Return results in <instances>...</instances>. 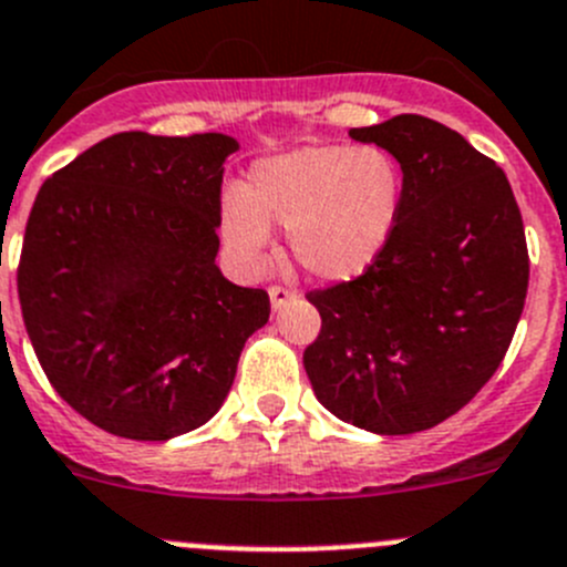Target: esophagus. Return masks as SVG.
Listing matches in <instances>:
<instances>
[{
  "label": "esophagus",
  "instance_id": "34e87169",
  "mask_svg": "<svg viewBox=\"0 0 567 567\" xmlns=\"http://www.w3.org/2000/svg\"><path fill=\"white\" fill-rule=\"evenodd\" d=\"M268 296H271V307L274 310H279V307H285L288 301L296 299V290L293 288H285V285H271L268 288Z\"/></svg>",
  "mask_w": 567,
  "mask_h": 567
}]
</instances>
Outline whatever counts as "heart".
<instances>
[{
    "instance_id": "b5f03b06",
    "label": "heart",
    "mask_w": 567,
    "mask_h": 567,
    "mask_svg": "<svg viewBox=\"0 0 567 567\" xmlns=\"http://www.w3.org/2000/svg\"><path fill=\"white\" fill-rule=\"evenodd\" d=\"M401 196V168L382 146H299L251 166L244 190L224 199L221 233L257 268L271 244L268 224L288 227L290 255L310 277L349 282L384 251Z\"/></svg>"
}]
</instances>
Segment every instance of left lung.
<instances>
[{
	"label": "left lung",
	"mask_w": 567,
	"mask_h": 567,
	"mask_svg": "<svg viewBox=\"0 0 567 567\" xmlns=\"http://www.w3.org/2000/svg\"><path fill=\"white\" fill-rule=\"evenodd\" d=\"M349 135L399 161L404 196L379 260L307 293L321 332L305 371L340 421L412 435L502 365L529 288L524 218L507 174L441 121L404 113Z\"/></svg>",
	"instance_id": "obj_1"
}]
</instances>
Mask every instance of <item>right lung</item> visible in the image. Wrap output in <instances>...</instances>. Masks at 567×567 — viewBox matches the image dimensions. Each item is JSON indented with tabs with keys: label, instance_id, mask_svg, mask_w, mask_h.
<instances>
[{
	"label": "right lung",
	"instance_id": "right-lung-1",
	"mask_svg": "<svg viewBox=\"0 0 567 567\" xmlns=\"http://www.w3.org/2000/svg\"><path fill=\"white\" fill-rule=\"evenodd\" d=\"M233 152L221 132H118L38 190L21 316L60 399L110 435L168 441L210 421L271 316L266 290L216 266Z\"/></svg>",
	"mask_w": 567,
	"mask_h": 567
}]
</instances>
